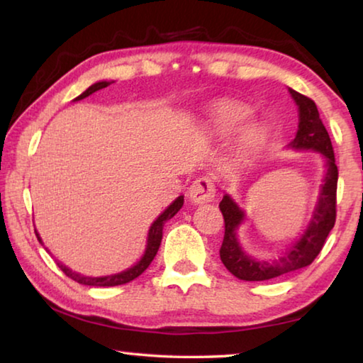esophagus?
<instances>
[{
  "mask_svg": "<svg viewBox=\"0 0 363 363\" xmlns=\"http://www.w3.org/2000/svg\"><path fill=\"white\" fill-rule=\"evenodd\" d=\"M216 195V186L210 176H201L199 179H195L192 186L189 189V196L194 203H210L214 200Z\"/></svg>",
  "mask_w": 363,
  "mask_h": 363,
  "instance_id": "esophagus-1",
  "label": "esophagus"
}]
</instances>
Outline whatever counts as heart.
I'll use <instances>...</instances> for the list:
<instances>
[{"label":"heart","mask_w":363,"mask_h":363,"mask_svg":"<svg viewBox=\"0 0 363 363\" xmlns=\"http://www.w3.org/2000/svg\"><path fill=\"white\" fill-rule=\"evenodd\" d=\"M251 110L243 106L240 102L233 101H224L218 104L213 108L210 123L216 136L227 138L230 136L233 131L238 130V126L248 118ZM264 143V130L257 125H250L243 130L240 140H238V153L242 158L253 157L257 150L261 149Z\"/></svg>","instance_id":"1"}]
</instances>
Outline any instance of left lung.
I'll use <instances>...</instances> for the list:
<instances>
[{
    "instance_id": "1",
    "label": "left lung",
    "mask_w": 363,
    "mask_h": 363,
    "mask_svg": "<svg viewBox=\"0 0 363 363\" xmlns=\"http://www.w3.org/2000/svg\"><path fill=\"white\" fill-rule=\"evenodd\" d=\"M290 94L299 110L298 133L290 147L298 150L320 152L327 160V174H325L320 196H318L317 206L307 229L298 238V242H294L279 259L274 261H256L242 250L237 238V229L243 223L245 213L229 195H224L219 203V210L224 216L225 230L219 256L227 270L240 280H270L309 266L322 251L325 240L336 220L337 167L328 131L323 126L314 101L293 89H290Z\"/></svg>"
}]
</instances>
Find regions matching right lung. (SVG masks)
Instances as JSON below:
<instances>
[{
  "label": "right lung",
  "mask_w": 363,
  "mask_h": 363,
  "mask_svg": "<svg viewBox=\"0 0 363 363\" xmlns=\"http://www.w3.org/2000/svg\"><path fill=\"white\" fill-rule=\"evenodd\" d=\"M112 83V82H99V83H94L91 84L88 89L84 91L83 94H79L75 101H82L84 97L91 96L96 91H99L102 88H107V86ZM184 205V196H177V199L171 203L167 210H164L160 216L153 220V224L150 225V230H149V237H147V248H145V253L144 256L140 257V261L138 264H134L133 267L123 270V272L118 274H113V275H106V277H86V275H82L78 272H73L72 269H69L67 266H64L62 262H57V266L60 267V270L67 275V277H70L72 280L78 281V284L82 285H89V286H116V285H125L128 281L134 280L136 277H139L140 274L144 272V270L150 266V262L153 261V257H155L157 251L160 248V243H162V238H163V225L167 220H169L171 218L174 216V214L181 210ZM36 237H38L40 243L43 245V240L38 235V232L35 229Z\"/></svg>",
  "instance_id": "add662e5"
}]
</instances>
